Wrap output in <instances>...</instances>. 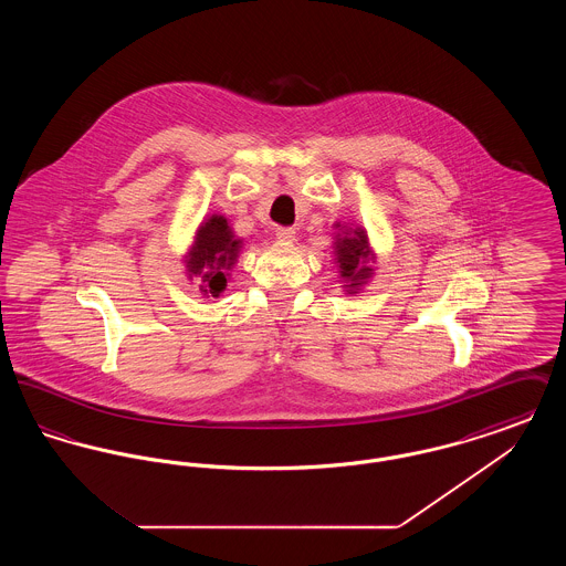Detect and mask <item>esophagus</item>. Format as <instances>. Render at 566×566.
<instances>
[{
    "label": "esophagus",
    "mask_w": 566,
    "mask_h": 566,
    "mask_svg": "<svg viewBox=\"0 0 566 566\" xmlns=\"http://www.w3.org/2000/svg\"><path fill=\"white\" fill-rule=\"evenodd\" d=\"M275 238H277L280 242L291 243L295 240V229H293V227H277V229H275Z\"/></svg>",
    "instance_id": "esophagus-1"
}]
</instances>
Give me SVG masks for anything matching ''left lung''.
Returning a JSON list of instances; mask_svg holds the SVG:
<instances>
[{"label":"left lung","instance_id":"obj_1","mask_svg":"<svg viewBox=\"0 0 566 566\" xmlns=\"http://www.w3.org/2000/svg\"><path fill=\"white\" fill-rule=\"evenodd\" d=\"M339 229L335 233V263L339 268V277L348 295H356L374 275L371 263H376V254L363 227H346L342 222L335 224Z\"/></svg>","mask_w":566,"mask_h":566}]
</instances>
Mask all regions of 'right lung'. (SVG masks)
<instances>
[{
  "mask_svg": "<svg viewBox=\"0 0 566 566\" xmlns=\"http://www.w3.org/2000/svg\"><path fill=\"white\" fill-rule=\"evenodd\" d=\"M242 245L224 216L212 214L199 224L185 263L189 280H197L201 295L218 298L224 293Z\"/></svg>",
  "mask_w": 566,
  "mask_h": 566,
  "instance_id": "1",
  "label": "right lung"
}]
</instances>
